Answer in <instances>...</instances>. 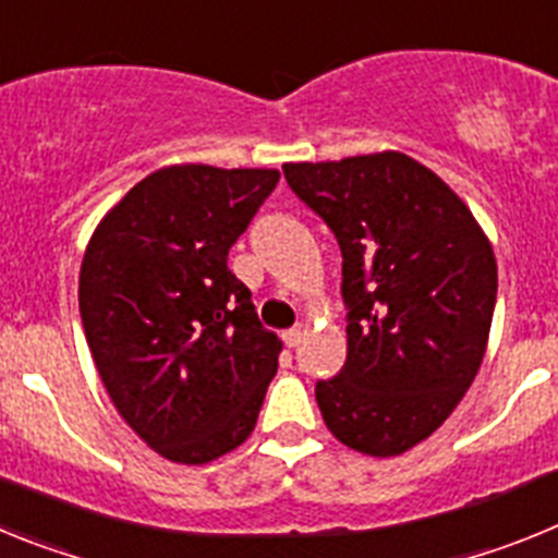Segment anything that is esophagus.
I'll return each instance as SVG.
<instances>
[{
  "mask_svg": "<svg viewBox=\"0 0 558 558\" xmlns=\"http://www.w3.org/2000/svg\"><path fill=\"white\" fill-rule=\"evenodd\" d=\"M302 335H304V327L302 324H295V327H290V329H284L282 332V340H284V347H299V340H302Z\"/></svg>",
  "mask_w": 558,
  "mask_h": 558,
  "instance_id": "esophagus-1",
  "label": "esophagus"
}]
</instances>
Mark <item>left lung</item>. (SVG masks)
Wrapping results in <instances>:
<instances>
[{"instance_id": "8db88e82", "label": "left lung", "mask_w": 558, "mask_h": 558, "mask_svg": "<svg viewBox=\"0 0 558 558\" xmlns=\"http://www.w3.org/2000/svg\"><path fill=\"white\" fill-rule=\"evenodd\" d=\"M343 256L347 363L315 383L332 436L388 458L425 441L481 368L497 263L472 211L405 153L284 165Z\"/></svg>"}]
</instances>
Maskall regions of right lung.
<instances>
[{
  "label": "right lung",
  "instance_id": "right-lung-1",
  "mask_svg": "<svg viewBox=\"0 0 558 558\" xmlns=\"http://www.w3.org/2000/svg\"><path fill=\"white\" fill-rule=\"evenodd\" d=\"M276 181V170H156L108 211L83 256L77 299L102 386L175 463L243 445L279 366L282 343L229 270V248Z\"/></svg>",
  "mask_w": 558,
  "mask_h": 558
}]
</instances>
